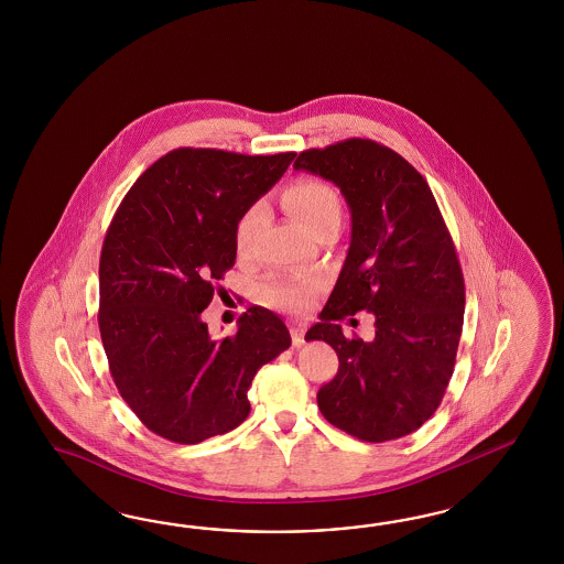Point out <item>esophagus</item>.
I'll use <instances>...</instances> for the list:
<instances>
[{"instance_id": "1", "label": "esophagus", "mask_w": 564, "mask_h": 564, "mask_svg": "<svg viewBox=\"0 0 564 564\" xmlns=\"http://www.w3.org/2000/svg\"><path fill=\"white\" fill-rule=\"evenodd\" d=\"M304 335H306V326H291V341H293V345H295V347L304 345Z\"/></svg>"}]
</instances>
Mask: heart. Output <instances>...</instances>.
Segmentation results:
<instances>
[{
  "label": "heart",
  "instance_id": "heart-1",
  "mask_svg": "<svg viewBox=\"0 0 564 564\" xmlns=\"http://www.w3.org/2000/svg\"><path fill=\"white\" fill-rule=\"evenodd\" d=\"M281 200L285 210L293 219L302 223L310 234H318L328 225L341 223V198L337 189L330 184L316 177H302L285 186ZM262 221V208L250 206L236 225V252L246 257L250 252L252 239L257 236L258 227ZM318 285L314 281H297L285 276H267L257 285L258 302L273 307H288V310H304L312 304Z\"/></svg>",
  "mask_w": 564,
  "mask_h": 564
}]
</instances>
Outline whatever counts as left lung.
<instances>
[{
  "label": "left lung",
  "mask_w": 564,
  "mask_h": 564,
  "mask_svg": "<svg viewBox=\"0 0 564 564\" xmlns=\"http://www.w3.org/2000/svg\"><path fill=\"white\" fill-rule=\"evenodd\" d=\"M293 170L330 180L351 210L341 274L306 335L339 356L318 408L366 443L408 436L438 410L462 339L465 283L441 208L420 171L368 138L302 151ZM361 308L376 314L372 343L336 325Z\"/></svg>",
  "instance_id": "8db88e82"
}]
</instances>
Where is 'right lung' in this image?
Instances as JSON below:
<instances>
[{
  "instance_id": "1",
  "label": "right lung",
  "mask_w": 564,
  "mask_h": 564,
  "mask_svg": "<svg viewBox=\"0 0 564 564\" xmlns=\"http://www.w3.org/2000/svg\"><path fill=\"white\" fill-rule=\"evenodd\" d=\"M295 153L175 149L123 196L102 241L99 330L109 372L138 420L171 443H203L250 413L260 366L291 345L267 307L210 337L200 314L236 264L239 217Z\"/></svg>"
}]
</instances>
